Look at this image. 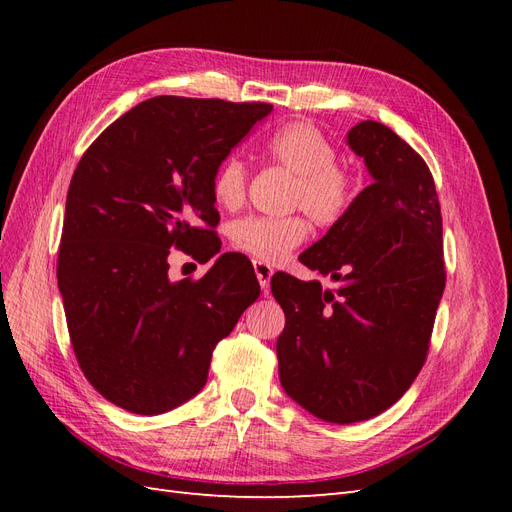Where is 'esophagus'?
<instances>
[{
	"instance_id": "34e87169",
	"label": "esophagus",
	"mask_w": 512,
	"mask_h": 512,
	"mask_svg": "<svg viewBox=\"0 0 512 512\" xmlns=\"http://www.w3.org/2000/svg\"><path fill=\"white\" fill-rule=\"evenodd\" d=\"M254 271H256V277H258V284H260L262 292H269V282H271V277H273V267L267 265V262L256 260L254 262Z\"/></svg>"
}]
</instances>
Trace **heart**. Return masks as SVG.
<instances>
[{
    "instance_id": "b5f03b06",
    "label": "heart",
    "mask_w": 512,
    "mask_h": 512,
    "mask_svg": "<svg viewBox=\"0 0 512 512\" xmlns=\"http://www.w3.org/2000/svg\"><path fill=\"white\" fill-rule=\"evenodd\" d=\"M271 162L294 175L288 207L301 209L318 226H335L350 213L361 190L356 170L337 160L331 138L309 121H292L265 141ZM211 194L222 209H239L247 194V166L241 158H226L211 181ZM309 237L303 213L267 218L252 215L232 224L230 239L237 250L260 262H282Z\"/></svg>"
}]
</instances>
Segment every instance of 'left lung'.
Masks as SVG:
<instances>
[{
  "instance_id": "obj_1",
  "label": "left lung",
  "mask_w": 512,
  "mask_h": 512,
  "mask_svg": "<svg viewBox=\"0 0 512 512\" xmlns=\"http://www.w3.org/2000/svg\"><path fill=\"white\" fill-rule=\"evenodd\" d=\"M348 145L374 183L299 256L337 288L271 277L286 314L277 337L284 391L339 425L367 421L410 389L446 282L440 203L425 160L378 121L356 123Z\"/></svg>"
}]
</instances>
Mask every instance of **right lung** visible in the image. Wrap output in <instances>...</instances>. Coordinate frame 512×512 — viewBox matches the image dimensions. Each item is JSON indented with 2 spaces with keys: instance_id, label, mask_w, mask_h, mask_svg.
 Returning <instances> with one entry per match:
<instances>
[{
  "instance_id": "right-lung-1",
  "label": "right lung",
  "mask_w": 512,
  "mask_h": 512,
  "mask_svg": "<svg viewBox=\"0 0 512 512\" xmlns=\"http://www.w3.org/2000/svg\"><path fill=\"white\" fill-rule=\"evenodd\" d=\"M273 111L265 102L158 96L113 121L76 166L57 282L85 378L111 404L162 414L203 389L211 354L260 286L241 254L170 282V247L220 252L211 181Z\"/></svg>"
}]
</instances>
